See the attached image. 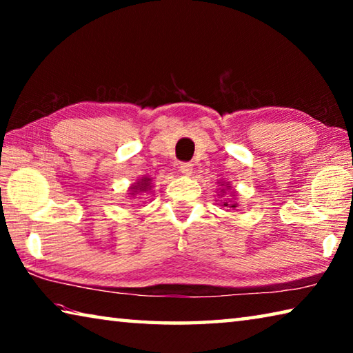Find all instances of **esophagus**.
I'll list each match as a JSON object with an SVG mask.
<instances>
[{"mask_svg": "<svg viewBox=\"0 0 353 353\" xmlns=\"http://www.w3.org/2000/svg\"><path fill=\"white\" fill-rule=\"evenodd\" d=\"M179 171L182 172L183 176H191V172H193V165L191 163H181V166H179Z\"/></svg>", "mask_w": 353, "mask_h": 353, "instance_id": "obj_1", "label": "esophagus"}]
</instances>
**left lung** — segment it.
Returning <instances> with one entry per match:
<instances>
[{"label": "left lung", "mask_w": 353, "mask_h": 353, "mask_svg": "<svg viewBox=\"0 0 353 353\" xmlns=\"http://www.w3.org/2000/svg\"><path fill=\"white\" fill-rule=\"evenodd\" d=\"M221 183V182H219ZM221 185H224V183H221ZM225 190H230V187H229V183H225V188H221V196H224L225 194ZM235 196V194H234ZM221 205H224V207H229V208H235L238 207V202H235V201H225V202H221Z\"/></svg>", "instance_id": "1"}]
</instances>
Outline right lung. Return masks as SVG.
Returning a JSON list of instances; mask_svg holds the SVG:
<instances>
[{"label":"right lung","instance_id":"1","mask_svg":"<svg viewBox=\"0 0 353 353\" xmlns=\"http://www.w3.org/2000/svg\"><path fill=\"white\" fill-rule=\"evenodd\" d=\"M151 183H152L151 177H148V176L141 177L134 185H130V188H129L130 193L129 194L132 196V198H135V196L140 194V193H151V188H152Z\"/></svg>","mask_w":353,"mask_h":353}]
</instances>
